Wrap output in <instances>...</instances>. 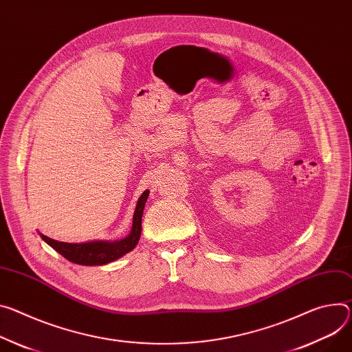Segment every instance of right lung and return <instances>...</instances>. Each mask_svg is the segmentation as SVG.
Returning <instances> with one entry per match:
<instances>
[{
    "instance_id": "add662e5",
    "label": "right lung",
    "mask_w": 352,
    "mask_h": 352,
    "mask_svg": "<svg viewBox=\"0 0 352 352\" xmlns=\"http://www.w3.org/2000/svg\"><path fill=\"white\" fill-rule=\"evenodd\" d=\"M150 190H144L140 195L136 210L133 214V225L131 233L126 237L115 241H107V240H95V241H87V243H65L53 240L42 233L39 236L42 240L49 244L53 250H56L60 255H63L66 260L78 264V265H105L108 263H112L124 254L131 252L139 243L140 234H142V216L144 210L146 201L148 198Z\"/></svg>"
}]
</instances>
